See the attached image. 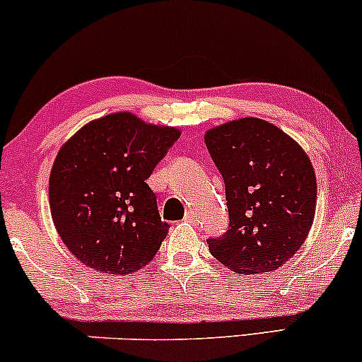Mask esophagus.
<instances>
[{
    "instance_id": "esophagus-1",
    "label": "esophagus",
    "mask_w": 362,
    "mask_h": 362,
    "mask_svg": "<svg viewBox=\"0 0 362 362\" xmlns=\"http://www.w3.org/2000/svg\"><path fill=\"white\" fill-rule=\"evenodd\" d=\"M184 221H187V223H195V221H197V216H195L194 211H187L185 216H184Z\"/></svg>"
}]
</instances>
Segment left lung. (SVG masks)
I'll list each match as a JSON object with an SVG mask.
<instances>
[{
    "instance_id": "obj_1",
    "label": "left lung",
    "mask_w": 362,
    "mask_h": 362,
    "mask_svg": "<svg viewBox=\"0 0 362 362\" xmlns=\"http://www.w3.org/2000/svg\"><path fill=\"white\" fill-rule=\"evenodd\" d=\"M204 141L230 213L226 233L207 240L211 255L245 276L276 271L300 250L315 219L317 177L308 155L257 117L209 129Z\"/></svg>"
}]
</instances>
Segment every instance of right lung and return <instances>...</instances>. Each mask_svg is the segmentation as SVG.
Wrapping results in <instances>:
<instances>
[{
  "mask_svg": "<svg viewBox=\"0 0 362 362\" xmlns=\"http://www.w3.org/2000/svg\"><path fill=\"white\" fill-rule=\"evenodd\" d=\"M178 138L175 127L115 112L62 144L49 206L57 235L83 265L124 276L153 260L170 226L146 180Z\"/></svg>",
  "mask_w": 362,
  "mask_h": 362,
  "instance_id": "add662e5",
  "label": "right lung"
}]
</instances>
